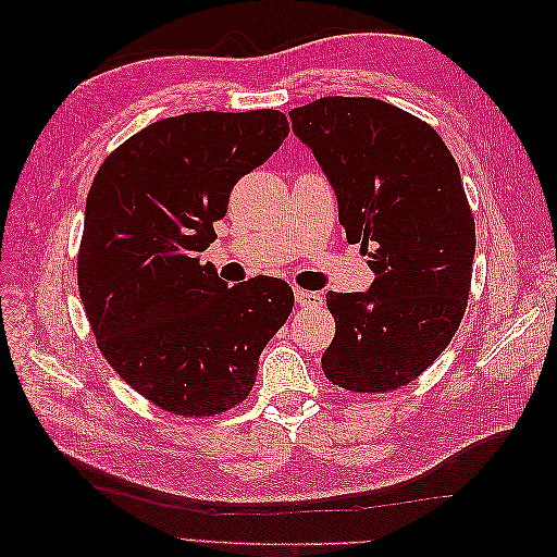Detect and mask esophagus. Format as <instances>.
Listing matches in <instances>:
<instances>
[{
  "label": "esophagus",
  "instance_id": "1",
  "mask_svg": "<svg viewBox=\"0 0 557 557\" xmlns=\"http://www.w3.org/2000/svg\"><path fill=\"white\" fill-rule=\"evenodd\" d=\"M295 299L299 307H307V309H318L323 307V295L320 293H311V290H295Z\"/></svg>",
  "mask_w": 557,
  "mask_h": 557
}]
</instances>
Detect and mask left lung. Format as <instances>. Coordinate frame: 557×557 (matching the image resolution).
<instances>
[{"label":"left lung","instance_id":"1","mask_svg":"<svg viewBox=\"0 0 557 557\" xmlns=\"http://www.w3.org/2000/svg\"><path fill=\"white\" fill-rule=\"evenodd\" d=\"M290 121L374 272L364 293H327L323 372L352 393L397 391L442 356L467 309L476 230L458 162L428 123L372 97H320Z\"/></svg>","mask_w":557,"mask_h":557}]
</instances>
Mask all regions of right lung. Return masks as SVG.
I'll use <instances>...</instances> for the list:
<instances>
[{
	"instance_id": "1",
	"label": "right lung",
	"mask_w": 557,
	"mask_h": 557,
	"mask_svg": "<svg viewBox=\"0 0 557 557\" xmlns=\"http://www.w3.org/2000/svg\"><path fill=\"white\" fill-rule=\"evenodd\" d=\"M281 111L164 117L99 166L86 199L78 293L107 362L156 407L201 418L248 397L258 360L288 320L281 278H218L199 252L242 176L288 137Z\"/></svg>"
}]
</instances>
